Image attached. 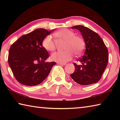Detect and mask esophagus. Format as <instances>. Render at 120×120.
Segmentation results:
<instances>
[{"label": "esophagus", "mask_w": 120, "mask_h": 120, "mask_svg": "<svg viewBox=\"0 0 120 120\" xmlns=\"http://www.w3.org/2000/svg\"><path fill=\"white\" fill-rule=\"evenodd\" d=\"M57 64H60V65H64V66L66 64H65V63H61V62H58Z\"/></svg>", "instance_id": "34e87169"}]
</instances>
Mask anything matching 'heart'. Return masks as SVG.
Masks as SVG:
<instances>
[{
  "mask_svg": "<svg viewBox=\"0 0 120 120\" xmlns=\"http://www.w3.org/2000/svg\"><path fill=\"white\" fill-rule=\"evenodd\" d=\"M54 36L60 40H66L64 49L63 52H56L52 54L51 59L55 61L64 63L72 59L74 53L80 55L85 48V42L82 36L75 35V33L68 28H62L53 34ZM42 46L46 50L53 51L56 49V42L51 36L48 35L44 38Z\"/></svg>",
  "mask_w": 120,
  "mask_h": 120,
  "instance_id": "1",
  "label": "heart"
}]
</instances>
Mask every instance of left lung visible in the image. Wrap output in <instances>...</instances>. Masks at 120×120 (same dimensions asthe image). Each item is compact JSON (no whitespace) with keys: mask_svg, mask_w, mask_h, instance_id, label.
I'll return each instance as SVG.
<instances>
[{"mask_svg":"<svg viewBox=\"0 0 120 120\" xmlns=\"http://www.w3.org/2000/svg\"><path fill=\"white\" fill-rule=\"evenodd\" d=\"M79 31L85 42L86 49L80 64L74 63L75 70L70 76L77 84L88 85L98 82L106 69L109 60L108 50L98 34L82 25L73 26Z\"/></svg>","mask_w":120,"mask_h":120,"instance_id":"1","label":"left lung"}]
</instances>
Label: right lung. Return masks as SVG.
<instances>
[{
  "mask_svg": "<svg viewBox=\"0 0 120 120\" xmlns=\"http://www.w3.org/2000/svg\"><path fill=\"white\" fill-rule=\"evenodd\" d=\"M52 31L38 28L21 36L11 46L8 61L19 83L28 86L41 84L56 64L45 62L49 55L42 46L44 38Z\"/></svg>",
  "mask_w": 120,
  "mask_h": 120,
  "instance_id": "1",
  "label": "right lung"
}]
</instances>
